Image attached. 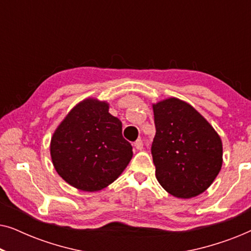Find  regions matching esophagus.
Masks as SVG:
<instances>
[{"instance_id": "esophagus-1", "label": "esophagus", "mask_w": 251, "mask_h": 251, "mask_svg": "<svg viewBox=\"0 0 251 251\" xmlns=\"http://www.w3.org/2000/svg\"><path fill=\"white\" fill-rule=\"evenodd\" d=\"M133 146L136 147V150H138V151H140V150H143V146H144V144H143V140L142 139H137L135 143H133Z\"/></svg>"}]
</instances>
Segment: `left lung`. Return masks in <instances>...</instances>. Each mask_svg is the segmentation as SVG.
Masks as SVG:
<instances>
[{"label":"left lung","instance_id":"left-lung-1","mask_svg":"<svg viewBox=\"0 0 251 251\" xmlns=\"http://www.w3.org/2000/svg\"><path fill=\"white\" fill-rule=\"evenodd\" d=\"M152 156L161 186L176 198L203 193L223 163L221 137L190 104L169 98L153 105Z\"/></svg>","mask_w":251,"mask_h":251}]
</instances>
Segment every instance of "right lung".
Returning a JSON list of instances; mask_svg holds the SVG:
<instances>
[{"label":"right lung","mask_w":251,"mask_h":251,"mask_svg":"<svg viewBox=\"0 0 251 251\" xmlns=\"http://www.w3.org/2000/svg\"><path fill=\"white\" fill-rule=\"evenodd\" d=\"M54 169L65 181L85 192L112 184L132 157L122 136V123L108 113V104L85 99L68 113L51 138Z\"/></svg>","instance_id":"obj_1"}]
</instances>
